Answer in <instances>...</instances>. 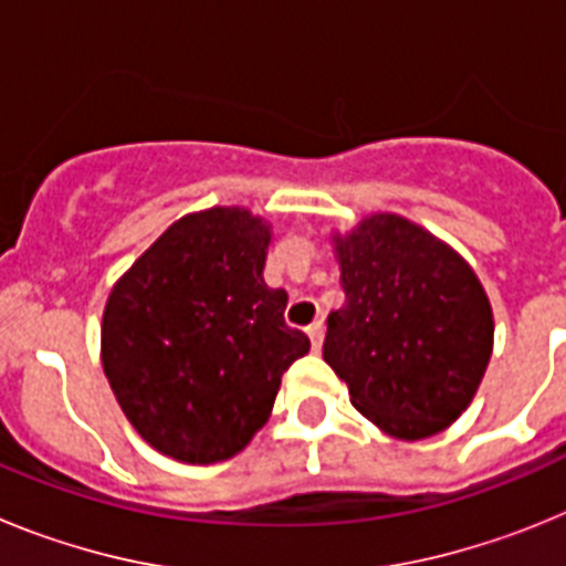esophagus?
Segmentation results:
<instances>
[{
  "mask_svg": "<svg viewBox=\"0 0 566 566\" xmlns=\"http://www.w3.org/2000/svg\"><path fill=\"white\" fill-rule=\"evenodd\" d=\"M323 334H326V326H323V319H314L312 326H308V337H312L314 352H319V348H323Z\"/></svg>",
  "mask_w": 566,
  "mask_h": 566,
  "instance_id": "1",
  "label": "esophagus"
}]
</instances>
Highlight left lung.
Returning a JSON list of instances; mask_svg holds the SVG:
<instances>
[{"mask_svg": "<svg viewBox=\"0 0 566 566\" xmlns=\"http://www.w3.org/2000/svg\"><path fill=\"white\" fill-rule=\"evenodd\" d=\"M345 306L328 314L323 359L363 417L397 439L444 431L476 394L493 312L473 269L399 214L334 240Z\"/></svg>", "mask_w": 566, "mask_h": 566, "instance_id": "left-lung-1", "label": "left lung"}]
</instances>
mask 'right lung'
Returning <instances> with one entry per match:
<instances>
[{"label":"right lung","mask_w":566,"mask_h":566,"mask_svg":"<svg viewBox=\"0 0 566 566\" xmlns=\"http://www.w3.org/2000/svg\"><path fill=\"white\" fill-rule=\"evenodd\" d=\"M269 227L249 209L187 214L109 292L102 363L133 428L178 462L234 457L312 343L263 280Z\"/></svg>","instance_id":"1"}]
</instances>
